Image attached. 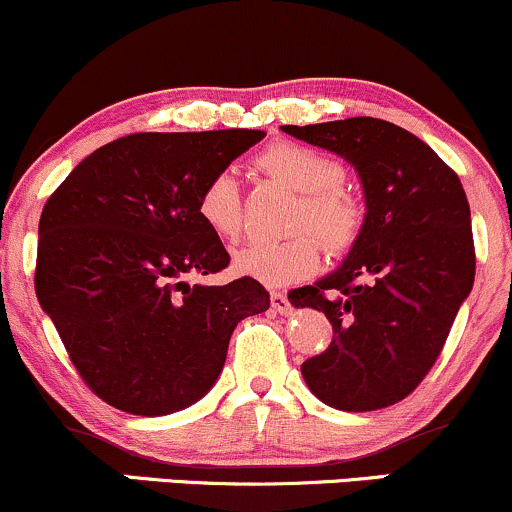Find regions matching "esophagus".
<instances>
[{
    "instance_id": "esophagus-1",
    "label": "esophagus",
    "mask_w": 512,
    "mask_h": 512,
    "mask_svg": "<svg viewBox=\"0 0 512 512\" xmlns=\"http://www.w3.org/2000/svg\"><path fill=\"white\" fill-rule=\"evenodd\" d=\"M269 301H272V308L276 310V313H281V315H289L293 310L289 296H286V293H281V291H272Z\"/></svg>"
}]
</instances>
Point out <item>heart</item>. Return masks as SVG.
I'll return each instance as SVG.
<instances>
[{"instance_id":"b5f03b06","label":"heart","mask_w":512,"mask_h":512,"mask_svg":"<svg viewBox=\"0 0 512 512\" xmlns=\"http://www.w3.org/2000/svg\"><path fill=\"white\" fill-rule=\"evenodd\" d=\"M260 166L301 192V202L293 214V228L301 233L286 240H250L233 255L240 274L267 286H284L315 272L322 257L317 237L332 255H344L361 240L368 209L346 185L342 161L310 146L279 142L260 156ZM197 211L199 219L219 238L236 240L243 233V197L231 170L211 175L199 192Z\"/></svg>"}]
</instances>
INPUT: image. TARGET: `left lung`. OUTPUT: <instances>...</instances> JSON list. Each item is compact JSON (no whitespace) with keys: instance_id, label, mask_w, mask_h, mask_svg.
Returning <instances> with one entry per match:
<instances>
[{"instance_id":"1","label":"left lung","mask_w":512,"mask_h":512,"mask_svg":"<svg viewBox=\"0 0 512 512\" xmlns=\"http://www.w3.org/2000/svg\"><path fill=\"white\" fill-rule=\"evenodd\" d=\"M291 137L344 156L366 192V231L337 272L291 293L332 325L303 361L315 397L375 411L409 397L438 361L477 269L462 182L431 146L375 117L286 125Z\"/></svg>"}]
</instances>
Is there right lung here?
Instances as JSON below:
<instances>
[{
    "mask_svg": "<svg viewBox=\"0 0 512 512\" xmlns=\"http://www.w3.org/2000/svg\"><path fill=\"white\" fill-rule=\"evenodd\" d=\"M262 129L137 132L86 156L40 214L35 296L88 390L163 416L211 390L245 317L269 308L260 281L190 286L231 257L199 219L211 175Z\"/></svg>",
    "mask_w": 512,
    "mask_h": 512,
    "instance_id": "obj_1",
    "label": "right lung"
}]
</instances>
